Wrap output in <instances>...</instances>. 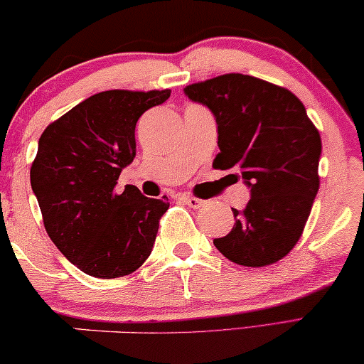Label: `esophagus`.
I'll use <instances>...</instances> for the list:
<instances>
[{"instance_id": "1", "label": "esophagus", "mask_w": 364, "mask_h": 364, "mask_svg": "<svg viewBox=\"0 0 364 364\" xmlns=\"http://www.w3.org/2000/svg\"><path fill=\"white\" fill-rule=\"evenodd\" d=\"M181 200L193 209H199V208H203V205H204L203 199H198V198H193V196H181Z\"/></svg>"}]
</instances>
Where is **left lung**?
<instances>
[{"mask_svg":"<svg viewBox=\"0 0 364 364\" xmlns=\"http://www.w3.org/2000/svg\"><path fill=\"white\" fill-rule=\"evenodd\" d=\"M184 95L214 114L215 168H237L252 194L245 209H232L235 224L215 248L242 267L279 262L301 238L321 184L322 140L306 107L283 86L242 73L193 83Z\"/></svg>","mask_w":364,"mask_h":364,"instance_id":"8db88e82","label":"left lung"}]
</instances>
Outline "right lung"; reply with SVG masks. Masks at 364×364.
Returning a JSON list of instances; mask_svg holds the SVG:
<instances>
[{
  "mask_svg": "<svg viewBox=\"0 0 364 364\" xmlns=\"http://www.w3.org/2000/svg\"><path fill=\"white\" fill-rule=\"evenodd\" d=\"M170 90H109L90 96L48 124L31 166V186L50 240L95 278L134 273L154 248L168 198H145L127 184L114 191L135 156L139 117Z\"/></svg>",
  "mask_w": 364,
  "mask_h": 364,
  "instance_id": "right-lung-1",
  "label": "right lung"
}]
</instances>
